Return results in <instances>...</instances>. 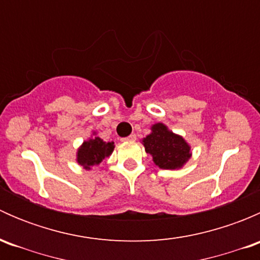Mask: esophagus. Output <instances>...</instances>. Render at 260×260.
Instances as JSON below:
<instances>
[{"label":"esophagus","instance_id":"esophagus-1","mask_svg":"<svg viewBox=\"0 0 260 260\" xmlns=\"http://www.w3.org/2000/svg\"><path fill=\"white\" fill-rule=\"evenodd\" d=\"M122 141L123 142H133V141H136V135H131L128 137L122 138Z\"/></svg>","mask_w":260,"mask_h":260}]
</instances>
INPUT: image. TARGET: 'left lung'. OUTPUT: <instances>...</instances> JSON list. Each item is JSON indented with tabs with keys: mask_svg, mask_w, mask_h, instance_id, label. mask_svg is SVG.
<instances>
[{
	"mask_svg": "<svg viewBox=\"0 0 260 260\" xmlns=\"http://www.w3.org/2000/svg\"><path fill=\"white\" fill-rule=\"evenodd\" d=\"M142 143L159 169H181L191 157L188 143L181 136L171 132L164 123L152 125L151 133L143 138Z\"/></svg>",
	"mask_w": 260,
	"mask_h": 260,
	"instance_id": "1",
	"label": "left lung"
}]
</instances>
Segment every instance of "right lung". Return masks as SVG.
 Listing matches in <instances>:
<instances>
[{
    "mask_svg": "<svg viewBox=\"0 0 260 260\" xmlns=\"http://www.w3.org/2000/svg\"><path fill=\"white\" fill-rule=\"evenodd\" d=\"M114 149L113 142H104L102 138L93 137L84 141L77 152V161L83 169L90 170L109 157Z\"/></svg>",
    "mask_w": 260,
    "mask_h": 260,
    "instance_id": "obj_1",
    "label": "right lung"
}]
</instances>
